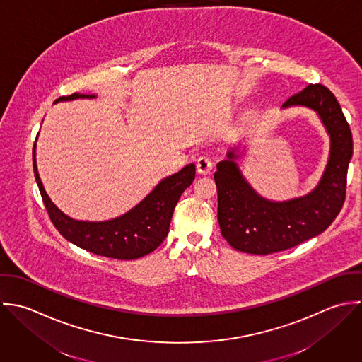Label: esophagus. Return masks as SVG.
Masks as SVG:
<instances>
[{
    "label": "esophagus",
    "mask_w": 362,
    "mask_h": 362,
    "mask_svg": "<svg viewBox=\"0 0 362 362\" xmlns=\"http://www.w3.org/2000/svg\"><path fill=\"white\" fill-rule=\"evenodd\" d=\"M214 167V161L209 156H201L197 160V170L199 174H209L212 171Z\"/></svg>",
    "instance_id": "obj_1"
}]
</instances>
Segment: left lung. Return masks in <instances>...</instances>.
<instances>
[{"mask_svg": "<svg viewBox=\"0 0 362 362\" xmlns=\"http://www.w3.org/2000/svg\"><path fill=\"white\" fill-rule=\"evenodd\" d=\"M305 107L316 112L330 137V153L319 184L306 195L272 201L259 195L244 178L239 147L218 163V221L222 236L243 252L271 254L323 233L337 218L346 199L347 170L353 157V134L333 93L310 84L292 95L282 110Z\"/></svg>", "mask_w": 362, "mask_h": 362, "instance_id": "8db88e82", "label": "left lung"}]
</instances>
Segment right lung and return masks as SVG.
I'll list each match as a JSON object with an SVG mask.
<instances>
[{
	"label": "right lung",
	"instance_id": "add662e5",
	"mask_svg": "<svg viewBox=\"0 0 362 362\" xmlns=\"http://www.w3.org/2000/svg\"><path fill=\"white\" fill-rule=\"evenodd\" d=\"M95 97L94 94L76 93L69 97H60L56 103ZM35 150L36 143L33 144V173L54 228L66 240L77 247L117 259L140 258L163 243L168 235L173 212L181 194L195 178V164L191 163L178 173L163 178L150 194L121 216L103 222L77 221L62 212L46 194L37 173Z\"/></svg>",
	"mask_w": 362,
	"mask_h": 362
}]
</instances>
